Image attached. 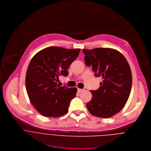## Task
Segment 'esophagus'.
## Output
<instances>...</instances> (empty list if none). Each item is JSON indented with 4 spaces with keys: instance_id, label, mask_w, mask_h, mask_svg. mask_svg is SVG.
Segmentation results:
<instances>
[{
    "instance_id": "34e87169",
    "label": "esophagus",
    "mask_w": 151,
    "mask_h": 151,
    "mask_svg": "<svg viewBox=\"0 0 151 151\" xmlns=\"http://www.w3.org/2000/svg\"><path fill=\"white\" fill-rule=\"evenodd\" d=\"M83 89H80V88H78L77 89V93H80L81 91H83Z\"/></svg>"
}]
</instances>
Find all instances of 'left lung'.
<instances>
[{
	"label": "left lung",
	"instance_id": "8db88e82",
	"mask_svg": "<svg viewBox=\"0 0 151 151\" xmlns=\"http://www.w3.org/2000/svg\"><path fill=\"white\" fill-rule=\"evenodd\" d=\"M85 63L92 65L96 77H101L99 88L91 90L92 99L87 103L90 113L102 118L119 112L129 98L132 87V73L125 57L110 48L83 49Z\"/></svg>",
	"mask_w": 151,
	"mask_h": 151
}]
</instances>
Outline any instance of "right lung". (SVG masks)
<instances>
[{
	"label": "right lung",
	"mask_w": 151,
	"mask_h": 151,
	"mask_svg": "<svg viewBox=\"0 0 151 151\" xmlns=\"http://www.w3.org/2000/svg\"><path fill=\"white\" fill-rule=\"evenodd\" d=\"M80 49L49 47L32 58L26 75V88L35 109L46 117L65 114L77 88L60 87L58 77L67 76V69L79 55Z\"/></svg>",
	"instance_id": "obj_1"
}]
</instances>
